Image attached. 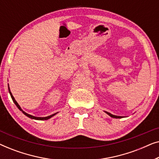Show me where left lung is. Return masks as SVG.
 Returning a JSON list of instances; mask_svg holds the SVG:
<instances>
[{
	"label": "left lung",
	"mask_w": 159,
	"mask_h": 159,
	"mask_svg": "<svg viewBox=\"0 0 159 159\" xmlns=\"http://www.w3.org/2000/svg\"><path fill=\"white\" fill-rule=\"evenodd\" d=\"M106 114H107L108 115H109V116H111V117H112V118H116V119H121V118H122L123 116H116V115H113V114H110V113H108V112H107V111H105Z\"/></svg>",
	"instance_id": "1"
}]
</instances>
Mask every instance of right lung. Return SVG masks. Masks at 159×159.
Here are the masks:
<instances>
[{
    "label": "right lung",
    "mask_w": 159,
    "mask_h": 159,
    "mask_svg": "<svg viewBox=\"0 0 159 159\" xmlns=\"http://www.w3.org/2000/svg\"><path fill=\"white\" fill-rule=\"evenodd\" d=\"M8 92H9V93H10V95H11V98H12V100H13V101H14V103H15V105H16V106H17V108H18L22 112L23 114L25 115V116H27V117H29V118H30V119H36V120H48V119H51V117H53V116H54V115H56V114H58V112H57V113H55V114H53L51 115V116H45V117H37V116H32V115L28 114L27 113H26L25 111H23L22 109H21V108L20 107V106L19 105L18 103H17L16 100H15V98H14V96H13V95H12L11 92V90H10V88H9V85H8Z\"/></svg>",
    "instance_id": "obj_1"
}]
</instances>
